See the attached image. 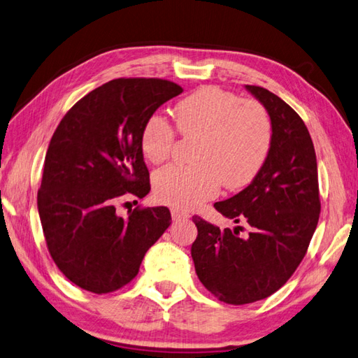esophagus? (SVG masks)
Segmentation results:
<instances>
[{
  "label": "esophagus",
  "mask_w": 358,
  "mask_h": 358,
  "mask_svg": "<svg viewBox=\"0 0 358 358\" xmlns=\"http://www.w3.org/2000/svg\"><path fill=\"white\" fill-rule=\"evenodd\" d=\"M171 217L173 220H185L189 217V213L184 211V210H179V208H171Z\"/></svg>",
  "instance_id": "obj_1"
}]
</instances>
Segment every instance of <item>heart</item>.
<instances>
[{
	"mask_svg": "<svg viewBox=\"0 0 358 358\" xmlns=\"http://www.w3.org/2000/svg\"><path fill=\"white\" fill-rule=\"evenodd\" d=\"M184 138H197L194 165H169L153 178L155 194L174 208H194L219 193L242 188L257 176L271 148L273 127L265 107L219 87H203L174 108ZM176 131L161 115L142 125L141 152L152 164L170 157Z\"/></svg>",
	"mask_w": 358,
	"mask_h": 358,
	"instance_id": "b5f03b06",
	"label": "heart"
}]
</instances>
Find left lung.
<instances>
[{
  "mask_svg": "<svg viewBox=\"0 0 358 358\" xmlns=\"http://www.w3.org/2000/svg\"><path fill=\"white\" fill-rule=\"evenodd\" d=\"M271 119V148L257 176L241 193L216 202L222 216L242 227H219L194 216L192 245L203 287L229 305L252 303L280 289L305 257L320 214L319 178L313 139L305 122L277 94L245 85Z\"/></svg>",
  "mask_w": 358,
  "mask_h": 358,
  "instance_id": "1",
  "label": "left lung"
}]
</instances>
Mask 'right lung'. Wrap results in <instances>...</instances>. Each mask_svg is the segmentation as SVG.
Wrapping results in <instances>:
<instances>
[{
	"label": "right lung",
	"mask_w": 358,
	"mask_h": 358,
	"mask_svg": "<svg viewBox=\"0 0 358 358\" xmlns=\"http://www.w3.org/2000/svg\"><path fill=\"white\" fill-rule=\"evenodd\" d=\"M182 92L165 79H113L79 99L55 130L38 213L52 259L76 287L94 294L122 288L170 227L166 206H138L121 217L116 203L148 194L142 125Z\"/></svg>",
	"instance_id": "1"
}]
</instances>
